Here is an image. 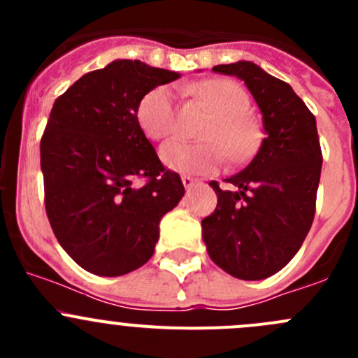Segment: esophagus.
Instances as JSON below:
<instances>
[{"instance_id": "1", "label": "esophagus", "mask_w": 358, "mask_h": 358, "mask_svg": "<svg viewBox=\"0 0 358 358\" xmlns=\"http://www.w3.org/2000/svg\"><path fill=\"white\" fill-rule=\"evenodd\" d=\"M182 183H183V187H185V189H192V187L196 185V180H194L192 176H189V175H183L182 176Z\"/></svg>"}]
</instances>
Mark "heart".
<instances>
[{
  "label": "heart",
  "instance_id": "b5f03b06",
  "mask_svg": "<svg viewBox=\"0 0 358 358\" xmlns=\"http://www.w3.org/2000/svg\"><path fill=\"white\" fill-rule=\"evenodd\" d=\"M192 92L216 114L202 135V138L213 142L171 140L161 147L162 162L175 171L201 175L220 168L223 162L222 146L234 161L246 157L255 145L256 131L244 114L249 99L243 86L227 79H206L194 85ZM138 121L149 138L162 140L171 135L175 129V99L171 90L159 86L147 93L138 107Z\"/></svg>",
  "mask_w": 358,
  "mask_h": 358
}]
</instances>
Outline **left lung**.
<instances>
[{
    "label": "left lung",
    "mask_w": 358,
    "mask_h": 358,
    "mask_svg": "<svg viewBox=\"0 0 358 358\" xmlns=\"http://www.w3.org/2000/svg\"><path fill=\"white\" fill-rule=\"evenodd\" d=\"M213 71L244 81L265 136L243 171L227 178L234 189L209 183L218 204L202 220V241L227 273L262 280L291 262L312 227L322 169L317 122L287 83L256 64L239 60Z\"/></svg>",
    "instance_id": "left-lung-1"
}]
</instances>
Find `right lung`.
Listing matches in <instances>:
<instances>
[{
	"label": "right lung",
	"instance_id": "right-lung-1",
	"mask_svg": "<svg viewBox=\"0 0 358 358\" xmlns=\"http://www.w3.org/2000/svg\"><path fill=\"white\" fill-rule=\"evenodd\" d=\"M178 72L119 59L79 78L53 103L41 138L50 225L88 272L117 277L145 265L159 222L185 194L140 126L138 107ZM145 176L143 187L134 185Z\"/></svg>",
	"mask_w": 358,
	"mask_h": 358
}]
</instances>
